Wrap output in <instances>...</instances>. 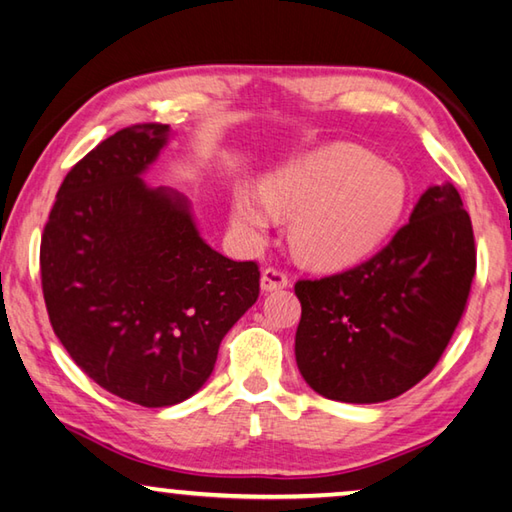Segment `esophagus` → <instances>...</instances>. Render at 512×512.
Here are the masks:
<instances>
[{
  "label": "esophagus",
  "instance_id": "esophagus-1",
  "mask_svg": "<svg viewBox=\"0 0 512 512\" xmlns=\"http://www.w3.org/2000/svg\"><path fill=\"white\" fill-rule=\"evenodd\" d=\"M288 284H291V280H288L282 268L268 266L262 271V291H280V288H286Z\"/></svg>",
  "mask_w": 512,
  "mask_h": 512
}]
</instances>
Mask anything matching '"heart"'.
I'll return each instance as SVG.
<instances>
[{
    "mask_svg": "<svg viewBox=\"0 0 512 512\" xmlns=\"http://www.w3.org/2000/svg\"><path fill=\"white\" fill-rule=\"evenodd\" d=\"M407 185L396 167L351 143H336L291 163L266 181L264 197L239 190L235 226L264 239L273 215L293 221L297 255L315 266L353 264L398 226Z\"/></svg>",
    "mask_w": 512,
    "mask_h": 512,
    "instance_id": "1",
    "label": "heart"
}]
</instances>
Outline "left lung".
Here are the masks:
<instances>
[{"mask_svg":"<svg viewBox=\"0 0 512 512\" xmlns=\"http://www.w3.org/2000/svg\"><path fill=\"white\" fill-rule=\"evenodd\" d=\"M477 271L475 232L452 183L432 185L410 224L367 262L297 280L295 360L331 401L383 403L412 389L443 356Z\"/></svg>","mask_w":512,"mask_h":512,"instance_id":"8db88e82","label":"left lung"}]
</instances>
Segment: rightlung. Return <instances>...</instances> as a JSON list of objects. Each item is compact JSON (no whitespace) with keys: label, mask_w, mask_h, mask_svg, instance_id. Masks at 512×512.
Here are the masks:
<instances>
[{"label":"right lung","mask_w":512,"mask_h":512,"mask_svg":"<svg viewBox=\"0 0 512 512\" xmlns=\"http://www.w3.org/2000/svg\"><path fill=\"white\" fill-rule=\"evenodd\" d=\"M167 134L138 123L96 145L64 176L40 244L55 336L91 380L143 407L199 392L259 297L257 262L212 250L185 197L141 179Z\"/></svg>","instance_id":"1"}]
</instances>
